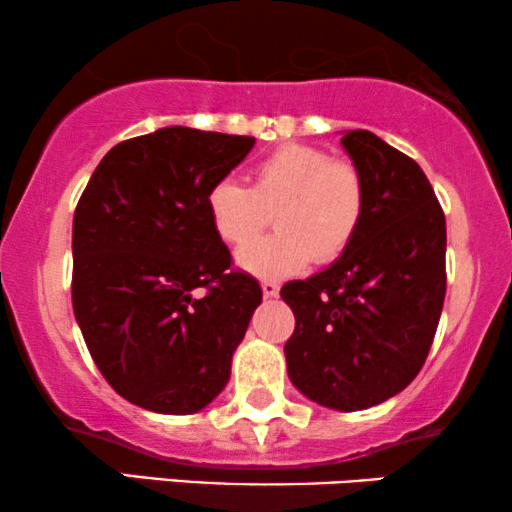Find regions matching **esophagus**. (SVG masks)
<instances>
[{
    "mask_svg": "<svg viewBox=\"0 0 512 512\" xmlns=\"http://www.w3.org/2000/svg\"><path fill=\"white\" fill-rule=\"evenodd\" d=\"M278 290H281V286H278L276 281H271V278H264V281H262V293H264V297H276Z\"/></svg>",
    "mask_w": 512,
    "mask_h": 512,
    "instance_id": "obj_1",
    "label": "esophagus"
}]
</instances>
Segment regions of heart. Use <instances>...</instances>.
<instances>
[{
    "mask_svg": "<svg viewBox=\"0 0 512 512\" xmlns=\"http://www.w3.org/2000/svg\"><path fill=\"white\" fill-rule=\"evenodd\" d=\"M215 234L241 248L269 224L276 234L238 252V264L260 278H283L312 262L338 260L357 238L366 210L361 172L316 146L286 144L250 172V189L219 179L205 196Z\"/></svg>",
    "mask_w": 512,
    "mask_h": 512,
    "instance_id": "b5f03b06",
    "label": "heart"
}]
</instances>
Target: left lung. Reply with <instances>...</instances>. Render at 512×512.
Returning a JSON list of instances; mask_svg holds the SVG:
<instances>
[{
    "mask_svg": "<svg viewBox=\"0 0 512 512\" xmlns=\"http://www.w3.org/2000/svg\"><path fill=\"white\" fill-rule=\"evenodd\" d=\"M342 146L366 186L364 222L331 267L281 288L295 314L288 378L316 404L361 411L428 359L446 293V222L416 160L366 129Z\"/></svg>",
    "mask_w": 512,
    "mask_h": 512,
    "instance_id": "1",
    "label": "left lung"
}]
</instances>
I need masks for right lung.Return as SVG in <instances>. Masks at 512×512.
<instances>
[{
    "label": "right lung",
    "instance_id": "1",
    "mask_svg": "<svg viewBox=\"0 0 512 512\" xmlns=\"http://www.w3.org/2000/svg\"><path fill=\"white\" fill-rule=\"evenodd\" d=\"M252 137L163 127L113 146L73 219V309L94 364L141 409L186 416L231 375L262 288L231 269L205 196Z\"/></svg>",
    "mask_w": 512,
    "mask_h": 512
}]
</instances>
